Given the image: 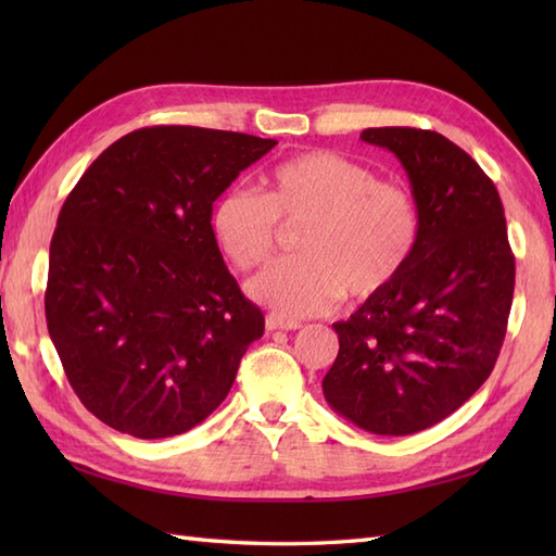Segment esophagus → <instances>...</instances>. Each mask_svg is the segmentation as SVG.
<instances>
[{
  "label": "esophagus",
  "mask_w": 556,
  "mask_h": 556,
  "mask_svg": "<svg viewBox=\"0 0 556 556\" xmlns=\"http://www.w3.org/2000/svg\"><path fill=\"white\" fill-rule=\"evenodd\" d=\"M265 325H267V332H277V329H287V332H291V329H301L303 327L299 320H291V317L277 315V313H269Z\"/></svg>",
  "instance_id": "34e87169"
}]
</instances>
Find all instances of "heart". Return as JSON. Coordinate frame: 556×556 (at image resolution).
I'll return each instance as SVG.
<instances>
[{
  "label": "heart",
  "instance_id": "1",
  "mask_svg": "<svg viewBox=\"0 0 556 556\" xmlns=\"http://www.w3.org/2000/svg\"><path fill=\"white\" fill-rule=\"evenodd\" d=\"M267 193L231 186L212 210V233L231 263H267L281 222H308L303 255L260 271L248 293L285 315H315L344 296H380L404 275L420 236L408 188L380 181L365 164L329 150L303 152L269 172Z\"/></svg>",
  "mask_w": 556,
  "mask_h": 556
}]
</instances>
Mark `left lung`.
I'll return each mask as SVG.
<instances>
[{
  "mask_svg": "<svg viewBox=\"0 0 556 556\" xmlns=\"http://www.w3.org/2000/svg\"><path fill=\"white\" fill-rule=\"evenodd\" d=\"M394 152L418 205L416 253L392 287L334 323L327 404L361 430L404 437L464 406L497 363L514 255L497 188L468 152L422 128H365Z\"/></svg>",
  "mask_w": 556,
  "mask_h": 556,
  "instance_id": "1",
  "label": "left lung"
}]
</instances>
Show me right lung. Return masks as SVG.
<instances>
[{"instance_id": "obj_1", "label": "right lung", "mask_w": 556, "mask_h": 556, "mask_svg": "<svg viewBox=\"0 0 556 556\" xmlns=\"http://www.w3.org/2000/svg\"><path fill=\"white\" fill-rule=\"evenodd\" d=\"M275 146L138 128L68 193L50 243L47 329L83 406L110 428L174 437L227 399L265 317L224 265L212 203Z\"/></svg>"}]
</instances>
